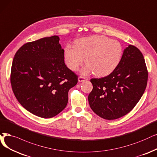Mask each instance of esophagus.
Returning a JSON list of instances; mask_svg holds the SVG:
<instances>
[{
	"label": "esophagus",
	"mask_w": 157,
	"mask_h": 157,
	"mask_svg": "<svg viewBox=\"0 0 157 157\" xmlns=\"http://www.w3.org/2000/svg\"><path fill=\"white\" fill-rule=\"evenodd\" d=\"M87 78L86 77H81L80 76L78 78V81L79 82H84V81H85L86 80H87Z\"/></svg>",
	"instance_id": "esophagus-1"
}]
</instances>
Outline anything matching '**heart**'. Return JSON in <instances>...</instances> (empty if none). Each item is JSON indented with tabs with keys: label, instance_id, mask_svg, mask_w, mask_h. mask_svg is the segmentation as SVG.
Segmentation results:
<instances>
[{
	"label": "heart",
	"instance_id": "1",
	"mask_svg": "<svg viewBox=\"0 0 157 157\" xmlns=\"http://www.w3.org/2000/svg\"><path fill=\"white\" fill-rule=\"evenodd\" d=\"M123 48L121 44L102 35H94L77 40L75 47L67 46L64 60L71 71H77L85 62V74L93 73L102 77L113 71L122 59Z\"/></svg>",
	"mask_w": 157,
	"mask_h": 157
}]
</instances>
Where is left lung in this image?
<instances>
[{"instance_id":"left-lung-1","label":"left lung","mask_w":157,"mask_h":157,"mask_svg":"<svg viewBox=\"0 0 157 157\" xmlns=\"http://www.w3.org/2000/svg\"><path fill=\"white\" fill-rule=\"evenodd\" d=\"M147 77L142 53L136 47L129 45L113 71L105 77L91 79L93 90L88 101L91 109L106 120L126 115L142 97Z\"/></svg>"}]
</instances>
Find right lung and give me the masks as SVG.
Segmentation results:
<instances>
[{
    "label": "right lung",
    "mask_w": 157,
    "mask_h": 157,
    "mask_svg": "<svg viewBox=\"0 0 157 157\" xmlns=\"http://www.w3.org/2000/svg\"><path fill=\"white\" fill-rule=\"evenodd\" d=\"M54 35L25 44L14 56L11 71L13 93L23 107L41 118L63 110L78 77L64 63V50Z\"/></svg>",
    "instance_id": "obj_1"
}]
</instances>
